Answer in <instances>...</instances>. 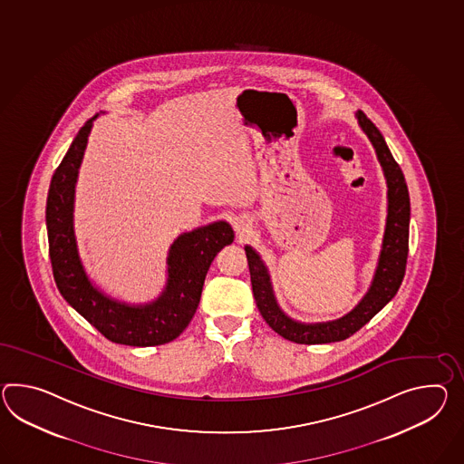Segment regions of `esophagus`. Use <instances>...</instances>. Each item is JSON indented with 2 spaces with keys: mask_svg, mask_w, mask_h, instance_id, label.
I'll return each mask as SVG.
<instances>
[{
  "mask_svg": "<svg viewBox=\"0 0 464 464\" xmlns=\"http://www.w3.org/2000/svg\"><path fill=\"white\" fill-rule=\"evenodd\" d=\"M246 227H248V225H246L245 219H239V218L235 219V229H237V233H243V231L246 229Z\"/></svg>",
  "mask_w": 464,
  "mask_h": 464,
  "instance_id": "34e87169",
  "label": "esophagus"
}]
</instances>
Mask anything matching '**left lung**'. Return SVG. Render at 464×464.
Instances as JSON below:
<instances>
[{
  "label": "left lung",
  "mask_w": 464,
  "mask_h": 464,
  "mask_svg": "<svg viewBox=\"0 0 464 464\" xmlns=\"http://www.w3.org/2000/svg\"><path fill=\"white\" fill-rule=\"evenodd\" d=\"M357 119L363 132L371 139L375 148L377 158L384 169L387 188H389L387 225H385L384 243H382V251L379 258V266L375 270L372 286L363 296L361 304L355 306L349 315L342 316L335 322L315 324V325L298 324L285 315L280 306L276 305V300L273 296L270 275L266 272L260 256L256 255V251L249 246L245 248L246 258H248L253 295L261 316L278 335H282L283 339L292 340L296 343L312 345V343H330V342L349 339L394 298L406 275L409 219H411V201H409L406 179L396 159L392 158L391 150L387 148L384 137L379 132V129L371 122V119H367L365 113H357Z\"/></svg>",
  "instance_id": "obj_1"
}]
</instances>
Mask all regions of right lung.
Returning a JSON list of instances; mask_svg holds the SVG:
<instances>
[{
  "label": "right lung",
  "instance_id": "1",
  "mask_svg": "<svg viewBox=\"0 0 464 464\" xmlns=\"http://www.w3.org/2000/svg\"><path fill=\"white\" fill-rule=\"evenodd\" d=\"M93 115L79 130L50 182L46 198L48 253L62 296L105 339L132 345H162L179 337L189 325L203 292L204 278L216 255L233 243L235 233L225 221L184 233L170 246L168 286L156 302L129 306L107 298L89 282L73 237V194L80 162L87 148Z\"/></svg>",
  "mask_w": 464,
  "mask_h": 464
}]
</instances>
